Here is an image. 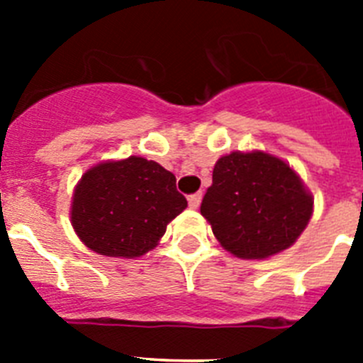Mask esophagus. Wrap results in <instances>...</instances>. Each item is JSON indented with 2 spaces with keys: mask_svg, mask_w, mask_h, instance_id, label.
<instances>
[{
  "mask_svg": "<svg viewBox=\"0 0 363 363\" xmlns=\"http://www.w3.org/2000/svg\"><path fill=\"white\" fill-rule=\"evenodd\" d=\"M201 196H203L201 192H194V194H191V196L187 198L189 207H191V209H198V207H200V203H201Z\"/></svg>",
  "mask_w": 363,
  "mask_h": 363,
  "instance_id": "esophagus-1",
  "label": "esophagus"
}]
</instances>
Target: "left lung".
<instances>
[{"instance_id": "8db88e82", "label": "left lung", "mask_w": 363, "mask_h": 363, "mask_svg": "<svg viewBox=\"0 0 363 363\" xmlns=\"http://www.w3.org/2000/svg\"><path fill=\"white\" fill-rule=\"evenodd\" d=\"M200 213L238 258L262 259L293 245L313 214L296 172L265 152H233L214 165Z\"/></svg>"}]
</instances>
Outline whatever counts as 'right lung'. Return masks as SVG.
Instances as JSON below:
<instances>
[{"mask_svg":"<svg viewBox=\"0 0 363 363\" xmlns=\"http://www.w3.org/2000/svg\"><path fill=\"white\" fill-rule=\"evenodd\" d=\"M187 207L176 178L156 162L130 156L105 162L83 174L74 191L72 227L104 256H142Z\"/></svg>","mask_w":363,"mask_h":363,"instance_id":"1","label":"right lung"}]
</instances>
